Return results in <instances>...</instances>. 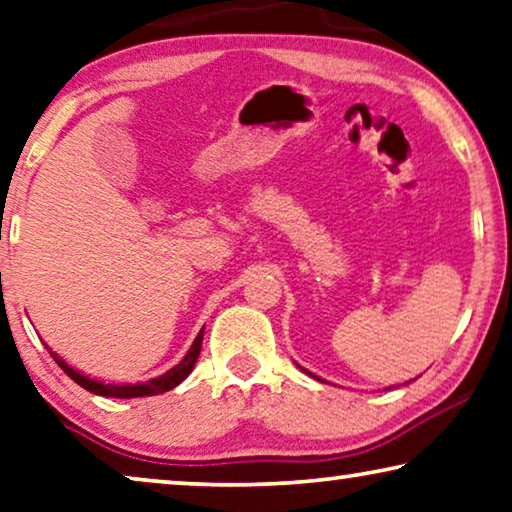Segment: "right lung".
I'll return each instance as SVG.
<instances>
[{
  "mask_svg": "<svg viewBox=\"0 0 512 512\" xmlns=\"http://www.w3.org/2000/svg\"><path fill=\"white\" fill-rule=\"evenodd\" d=\"M202 338H204V329L197 333V338H195L193 345H190L188 354L183 356L181 361L174 365L172 370H167L165 375H160L156 379L144 381V384H121V386H117V384H103V381L89 379V377L82 375V372L73 370L71 365H68L66 361H61V358L55 352H50V356L55 358L59 368L64 370L66 375L75 381V384H80L82 388H87L89 393L103 395V398H121V400H124V398H144V395H158V393L172 391L174 386H179L181 381L186 379L190 372H193L195 361H197V356H200V349H202Z\"/></svg>",
  "mask_w": 512,
  "mask_h": 512,
  "instance_id": "right-lung-1",
  "label": "right lung"
}]
</instances>
